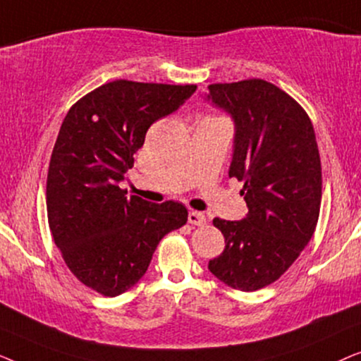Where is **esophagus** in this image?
Here are the masks:
<instances>
[{"mask_svg":"<svg viewBox=\"0 0 361 361\" xmlns=\"http://www.w3.org/2000/svg\"><path fill=\"white\" fill-rule=\"evenodd\" d=\"M205 221H207V219H205V215L202 214V212H195V210L189 212V224L190 225L204 226Z\"/></svg>","mask_w":361,"mask_h":361,"instance_id":"obj_1","label":"esophagus"}]
</instances>
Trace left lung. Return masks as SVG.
Masks as SVG:
<instances>
[{
  "label": "left lung",
  "mask_w": 361,
  "mask_h": 361,
  "mask_svg": "<svg viewBox=\"0 0 361 361\" xmlns=\"http://www.w3.org/2000/svg\"><path fill=\"white\" fill-rule=\"evenodd\" d=\"M207 98L235 121L230 177L243 182V220L214 219L225 250L210 273L230 288L258 290L279 279L312 238L322 200V167L312 121L273 83H212Z\"/></svg>",
  "instance_id": "1"
}]
</instances>
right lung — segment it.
Masks as SVG:
<instances>
[{
  "mask_svg": "<svg viewBox=\"0 0 361 361\" xmlns=\"http://www.w3.org/2000/svg\"><path fill=\"white\" fill-rule=\"evenodd\" d=\"M195 90L115 80L82 97L63 118L47 172L49 228L72 274L102 295L133 288L164 235L185 225L189 214L179 202L126 197L118 182L152 123Z\"/></svg>",
  "mask_w": 361,
  "mask_h": 361,
  "instance_id": "add662e5",
  "label": "right lung"
}]
</instances>
